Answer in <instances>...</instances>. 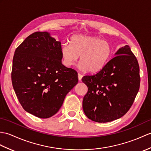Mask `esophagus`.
Masks as SVG:
<instances>
[{"instance_id":"obj_1","label":"esophagus","mask_w":151,"mask_h":151,"mask_svg":"<svg viewBox=\"0 0 151 151\" xmlns=\"http://www.w3.org/2000/svg\"><path fill=\"white\" fill-rule=\"evenodd\" d=\"M82 77H83L82 75H81V74H80V73H78V80H79V81H80V80H82Z\"/></svg>"}]
</instances>
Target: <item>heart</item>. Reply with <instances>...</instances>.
I'll use <instances>...</instances> for the list:
<instances>
[{"mask_svg": "<svg viewBox=\"0 0 151 151\" xmlns=\"http://www.w3.org/2000/svg\"><path fill=\"white\" fill-rule=\"evenodd\" d=\"M113 48L107 41L96 37L77 35L70 39V44L61 46V55L64 64L71 67L80 57L78 68L82 71L97 73L109 61Z\"/></svg>", "mask_w": 151, "mask_h": 151, "instance_id": "obj_1", "label": "heart"}]
</instances>
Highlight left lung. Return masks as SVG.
Listing matches in <instances>:
<instances>
[{"mask_svg": "<svg viewBox=\"0 0 151 151\" xmlns=\"http://www.w3.org/2000/svg\"><path fill=\"white\" fill-rule=\"evenodd\" d=\"M114 58L96 75L84 76L88 88L83 99L87 117L106 123L123 116L134 102L140 85L139 68L130 47L119 49Z\"/></svg>", "mask_w": 151, "mask_h": 151, "instance_id": "obj_1", "label": "left lung"}]
</instances>
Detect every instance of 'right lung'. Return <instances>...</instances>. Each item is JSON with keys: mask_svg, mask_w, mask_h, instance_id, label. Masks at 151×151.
<instances>
[{"mask_svg": "<svg viewBox=\"0 0 151 151\" xmlns=\"http://www.w3.org/2000/svg\"><path fill=\"white\" fill-rule=\"evenodd\" d=\"M61 42L48 32L28 36L16 49L12 81L20 104L38 118L55 114L78 83V73L62 64Z\"/></svg>", "mask_w": 151, "mask_h": 151, "instance_id": "right-lung-1", "label": "right lung"}]
</instances>
